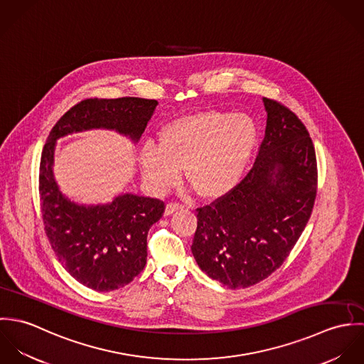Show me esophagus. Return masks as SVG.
Here are the masks:
<instances>
[{"mask_svg": "<svg viewBox=\"0 0 364 364\" xmlns=\"http://www.w3.org/2000/svg\"><path fill=\"white\" fill-rule=\"evenodd\" d=\"M181 208H183V205H181V203H178V202H169V203L166 205V208H165V214L169 215V214H172V213H175V211H178V210H181Z\"/></svg>", "mask_w": 364, "mask_h": 364, "instance_id": "obj_1", "label": "esophagus"}]
</instances>
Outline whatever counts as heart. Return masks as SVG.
Masks as SVG:
<instances>
[{"instance_id":"obj_1","label":"heart","mask_w":364,"mask_h":364,"mask_svg":"<svg viewBox=\"0 0 364 364\" xmlns=\"http://www.w3.org/2000/svg\"><path fill=\"white\" fill-rule=\"evenodd\" d=\"M258 137V127L247 114L200 110L181 116L158 132V147H143V176L164 191L178 183L186 168V181L200 196H224L245 176Z\"/></svg>"}]
</instances>
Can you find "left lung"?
I'll return each instance as SVG.
<instances>
[{
    "instance_id": "left-lung-1",
    "label": "left lung",
    "mask_w": 364,
    "mask_h": 364,
    "mask_svg": "<svg viewBox=\"0 0 364 364\" xmlns=\"http://www.w3.org/2000/svg\"><path fill=\"white\" fill-rule=\"evenodd\" d=\"M264 137L254 166L230 193L196 208L192 254L208 277L245 289L270 276L303 234L316 198L318 168L299 116L263 98Z\"/></svg>"
}]
</instances>
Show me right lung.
Segmentation results:
<instances>
[{"label":"right lung","instance_id":"obj_1","mask_svg":"<svg viewBox=\"0 0 364 364\" xmlns=\"http://www.w3.org/2000/svg\"><path fill=\"white\" fill-rule=\"evenodd\" d=\"M156 105V100L134 97L84 100L58 119L42 151L39 198L45 232L63 267L97 291L120 289L144 269L147 234L162 217L165 203L130 193L104 206L70 202L53 178L55 140L73 132L104 127L139 141Z\"/></svg>","mask_w":364,"mask_h":364}]
</instances>
